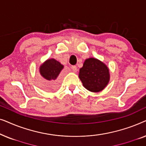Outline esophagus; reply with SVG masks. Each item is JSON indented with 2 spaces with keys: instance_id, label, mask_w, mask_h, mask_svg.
I'll list each match as a JSON object with an SVG mask.
<instances>
[{
  "instance_id": "34e87169",
  "label": "esophagus",
  "mask_w": 146,
  "mask_h": 146,
  "mask_svg": "<svg viewBox=\"0 0 146 146\" xmlns=\"http://www.w3.org/2000/svg\"><path fill=\"white\" fill-rule=\"evenodd\" d=\"M72 70V71L74 72H77V67L76 66H72L71 67Z\"/></svg>"
}]
</instances>
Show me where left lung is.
Masks as SVG:
<instances>
[{
	"mask_svg": "<svg viewBox=\"0 0 146 146\" xmlns=\"http://www.w3.org/2000/svg\"><path fill=\"white\" fill-rule=\"evenodd\" d=\"M79 78L88 90L99 92L109 82V69L102 62L94 58H90L86 60L82 68L80 69Z\"/></svg>",
	"mask_w": 146,
	"mask_h": 146,
	"instance_id": "left-lung-1",
	"label": "left lung"
}]
</instances>
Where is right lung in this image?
<instances>
[{
	"instance_id": "right-lung-1",
	"label": "right lung",
	"mask_w": 146,
	"mask_h": 146,
	"mask_svg": "<svg viewBox=\"0 0 146 146\" xmlns=\"http://www.w3.org/2000/svg\"><path fill=\"white\" fill-rule=\"evenodd\" d=\"M64 66L54 58L48 59L40 66V74L43 78L42 87L46 90H56L59 87V74Z\"/></svg>"
}]
</instances>
